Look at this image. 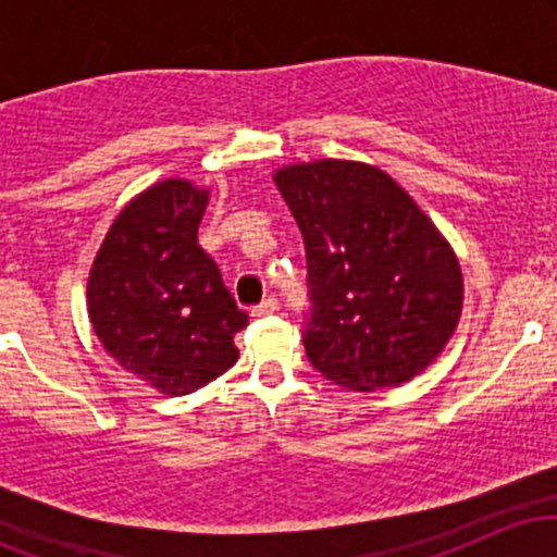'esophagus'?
Instances as JSON below:
<instances>
[{
  "label": "esophagus",
  "instance_id": "1",
  "mask_svg": "<svg viewBox=\"0 0 557 557\" xmlns=\"http://www.w3.org/2000/svg\"><path fill=\"white\" fill-rule=\"evenodd\" d=\"M280 309V304H277V298L274 296H267L264 300H261V304H257L251 309V314L253 317H270V314H274V311Z\"/></svg>",
  "mask_w": 557,
  "mask_h": 557
}]
</instances>
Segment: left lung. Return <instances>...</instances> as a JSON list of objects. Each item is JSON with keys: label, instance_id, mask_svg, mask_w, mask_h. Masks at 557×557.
Instances as JSON below:
<instances>
[{"label": "left lung", "instance_id": "left-lung-1", "mask_svg": "<svg viewBox=\"0 0 557 557\" xmlns=\"http://www.w3.org/2000/svg\"><path fill=\"white\" fill-rule=\"evenodd\" d=\"M306 246L304 348L348 389L424 372L461 317V267L430 216L382 170L296 164L274 175Z\"/></svg>", "mask_w": 557, "mask_h": 557}]
</instances>
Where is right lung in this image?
Wrapping results in <instances>:
<instances>
[{"label": "right lung", "instance_id": "1", "mask_svg": "<svg viewBox=\"0 0 557 557\" xmlns=\"http://www.w3.org/2000/svg\"><path fill=\"white\" fill-rule=\"evenodd\" d=\"M207 190L164 181L133 198L96 253L88 317L107 354L164 395H188L238 359L248 314L198 246Z\"/></svg>", "mask_w": 557, "mask_h": 557}]
</instances>
